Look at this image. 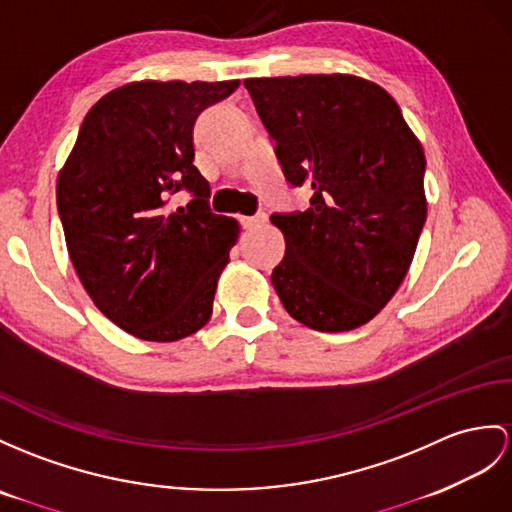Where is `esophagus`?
<instances>
[{
  "label": "esophagus",
  "mask_w": 512,
  "mask_h": 512,
  "mask_svg": "<svg viewBox=\"0 0 512 512\" xmlns=\"http://www.w3.org/2000/svg\"><path fill=\"white\" fill-rule=\"evenodd\" d=\"M265 221H267V215L265 213H258V215H252V217H241V226L245 230H252L256 226H263Z\"/></svg>",
  "instance_id": "esophagus-1"
}]
</instances>
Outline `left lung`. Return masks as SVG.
<instances>
[{
	"instance_id": "left-lung-1",
	"label": "left lung",
	"mask_w": 512,
	"mask_h": 512,
	"mask_svg": "<svg viewBox=\"0 0 512 512\" xmlns=\"http://www.w3.org/2000/svg\"><path fill=\"white\" fill-rule=\"evenodd\" d=\"M284 178L313 189L304 213H273L286 252L271 282L293 319L345 332L400 289L426 223V156L382 86L356 76L252 78Z\"/></svg>"
}]
</instances>
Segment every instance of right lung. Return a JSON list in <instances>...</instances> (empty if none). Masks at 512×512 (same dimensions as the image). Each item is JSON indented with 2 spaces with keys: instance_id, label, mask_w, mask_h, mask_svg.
I'll return each instance as SVG.
<instances>
[{
  "instance_id": "obj_1",
  "label": "right lung",
  "mask_w": 512,
  "mask_h": 512,
  "mask_svg": "<svg viewBox=\"0 0 512 512\" xmlns=\"http://www.w3.org/2000/svg\"><path fill=\"white\" fill-rule=\"evenodd\" d=\"M228 82H132L84 117L56 186L58 215L80 282L95 306L143 341L197 332L239 223L215 215L193 165V126L239 89ZM189 190L184 209L168 197Z\"/></svg>"
}]
</instances>
